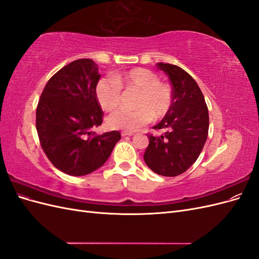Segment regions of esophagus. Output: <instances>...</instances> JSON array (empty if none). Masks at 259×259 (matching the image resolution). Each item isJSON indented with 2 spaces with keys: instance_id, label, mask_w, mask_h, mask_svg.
Masks as SVG:
<instances>
[{
  "instance_id": "1",
  "label": "esophagus",
  "mask_w": 259,
  "mask_h": 259,
  "mask_svg": "<svg viewBox=\"0 0 259 259\" xmlns=\"http://www.w3.org/2000/svg\"><path fill=\"white\" fill-rule=\"evenodd\" d=\"M121 135H122L123 137H125V136H133L134 134H133V133H130V132H122Z\"/></svg>"
}]
</instances>
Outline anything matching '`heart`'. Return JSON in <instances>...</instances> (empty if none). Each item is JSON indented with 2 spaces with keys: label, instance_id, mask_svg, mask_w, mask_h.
I'll return each instance as SVG.
<instances>
[{
  "label": "heart",
  "instance_id": "1",
  "mask_svg": "<svg viewBox=\"0 0 259 259\" xmlns=\"http://www.w3.org/2000/svg\"><path fill=\"white\" fill-rule=\"evenodd\" d=\"M121 89L136 91L134 110L121 109L107 119L112 130L135 132L150 122L152 116L160 119L171 107L173 94L169 85L160 82L159 76L151 70L135 68L124 73L104 77L96 85L99 105L106 111H112L121 104Z\"/></svg>",
  "mask_w": 259,
  "mask_h": 259
}]
</instances>
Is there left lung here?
I'll use <instances>...</instances> for the list:
<instances>
[{
    "instance_id": "left-lung-1",
    "label": "left lung",
    "mask_w": 259,
    "mask_h": 259,
    "mask_svg": "<svg viewBox=\"0 0 259 259\" xmlns=\"http://www.w3.org/2000/svg\"><path fill=\"white\" fill-rule=\"evenodd\" d=\"M168 75L173 101L169 111L153 126L164 130L161 136L148 135L144 160L154 173L174 177L197 161L208 134V110L204 96L193 77L184 69L170 64H156Z\"/></svg>"
}]
</instances>
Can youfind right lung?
Masks as SVG:
<instances>
[{
	"instance_id": "1",
	"label": "right lung",
	"mask_w": 259,
	"mask_h": 259,
	"mask_svg": "<svg viewBox=\"0 0 259 259\" xmlns=\"http://www.w3.org/2000/svg\"><path fill=\"white\" fill-rule=\"evenodd\" d=\"M92 59H77L55 73L42 92L36 108V131L41 147L53 165L71 176H84L103 166L115 144L117 131L94 135L103 123L96 96L100 79Z\"/></svg>"
}]
</instances>
